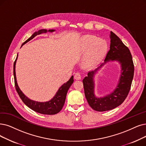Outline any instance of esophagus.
<instances>
[{"label": "esophagus", "mask_w": 146, "mask_h": 146, "mask_svg": "<svg viewBox=\"0 0 146 146\" xmlns=\"http://www.w3.org/2000/svg\"><path fill=\"white\" fill-rule=\"evenodd\" d=\"M74 78H75V80H81V75H80V74L79 72L75 73V75H74Z\"/></svg>", "instance_id": "1"}]
</instances>
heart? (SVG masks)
I'll return each mask as SVG.
<instances>
[{
    "mask_svg": "<svg viewBox=\"0 0 146 146\" xmlns=\"http://www.w3.org/2000/svg\"><path fill=\"white\" fill-rule=\"evenodd\" d=\"M81 53L87 55L83 62L85 68H90L100 62L106 55L107 51V44L102 39H98L93 35H84L81 38L80 44Z\"/></svg>",
    "mask_w": 146,
    "mask_h": 146,
    "instance_id": "1",
    "label": "heart"
}]
</instances>
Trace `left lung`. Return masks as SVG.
Returning a JSON list of instances; mask_svg holds the SVG:
<instances>
[{
    "label": "left lung",
    "instance_id": "1",
    "mask_svg": "<svg viewBox=\"0 0 146 146\" xmlns=\"http://www.w3.org/2000/svg\"><path fill=\"white\" fill-rule=\"evenodd\" d=\"M110 50L104 62L95 71L89 72L83 80L86 100L90 107L97 111L113 110L123 103L130 90L133 77L134 66L129 48L113 32H110ZM111 61H117L121 66L118 84L108 94L97 97L95 95V76L105 64Z\"/></svg>",
    "mask_w": 146,
    "mask_h": 146
}]
</instances>
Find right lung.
I'll return each mask as SVG.
<instances>
[{
	"instance_id": "add662e5",
	"label": "right lung",
	"mask_w": 146,
	"mask_h": 146,
	"mask_svg": "<svg viewBox=\"0 0 146 146\" xmlns=\"http://www.w3.org/2000/svg\"><path fill=\"white\" fill-rule=\"evenodd\" d=\"M56 30L54 29H41L38 32H35L32 35L27 39L26 41L23 43L21 46L26 44L29 40H31L33 38H34L38 35L46 33L47 32H54ZM17 58H18V54H17L16 60L14 63V81H15V86L16 90L18 93V94L23 102L25 104V105L32 110L35 111L38 113L46 114V115H53L59 113L60 111L62 109L64 104H65L66 97L67 95V92L69 89V87L74 82V77L72 75L70 79L66 81V83L63 84L58 89L57 92L56 93L55 95L51 98L50 100L46 102H38L36 101H33L29 99L27 96H26L23 92L20 90V87L17 83V78H16V72H15V65Z\"/></svg>"
}]
</instances>
